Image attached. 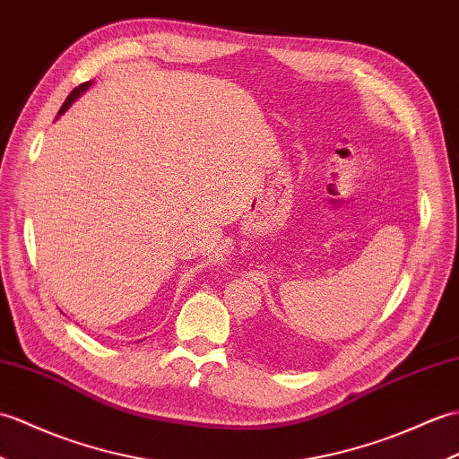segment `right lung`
<instances>
[{"label":"right lung","mask_w":459,"mask_h":459,"mask_svg":"<svg viewBox=\"0 0 459 459\" xmlns=\"http://www.w3.org/2000/svg\"><path fill=\"white\" fill-rule=\"evenodd\" d=\"M90 85H91V82H83V83H80L78 85V88L76 90H72V93L68 95V98H66V101H64V105H62V108H60V111H58V117L64 113V111H66L68 108H70V105L74 103V101H76V98H78V95H82L85 90H88L90 88Z\"/></svg>","instance_id":"obj_1"}]
</instances>
